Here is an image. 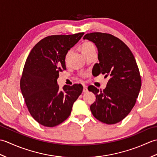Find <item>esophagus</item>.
Returning a JSON list of instances; mask_svg holds the SVG:
<instances>
[{
  "label": "esophagus",
  "mask_w": 157,
  "mask_h": 157,
  "mask_svg": "<svg viewBox=\"0 0 157 157\" xmlns=\"http://www.w3.org/2000/svg\"><path fill=\"white\" fill-rule=\"evenodd\" d=\"M83 92H88V88L87 86L84 85V89H83Z\"/></svg>",
  "instance_id": "1"
}]
</instances>
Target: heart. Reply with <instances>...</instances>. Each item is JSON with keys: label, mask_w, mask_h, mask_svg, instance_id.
I'll list each match as a JSON object with an SVG mask.
<instances>
[{"label": "heart", "mask_w": 157, "mask_h": 157, "mask_svg": "<svg viewBox=\"0 0 157 157\" xmlns=\"http://www.w3.org/2000/svg\"><path fill=\"white\" fill-rule=\"evenodd\" d=\"M92 48H95V46L92 42H86L84 43L82 45V51H88V50L92 49Z\"/></svg>", "instance_id": "heart-1"}]
</instances>
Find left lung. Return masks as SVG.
I'll use <instances>...</instances> for the list:
<instances>
[{"instance_id":"left-lung-1","label":"left lung","mask_w":157,"mask_h":157,"mask_svg":"<svg viewBox=\"0 0 157 157\" xmlns=\"http://www.w3.org/2000/svg\"><path fill=\"white\" fill-rule=\"evenodd\" d=\"M83 39L94 42L98 48L99 63L94 65V75L102 73L109 78L103 90L94 86L88 88L96 95L91 112L100 121L115 124L122 121L136 104L142 85L137 63L128 46L114 36L92 32Z\"/></svg>"}]
</instances>
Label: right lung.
Wrapping results in <instances>:
<instances>
[{
  "mask_svg": "<svg viewBox=\"0 0 157 157\" xmlns=\"http://www.w3.org/2000/svg\"><path fill=\"white\" fill-rule=\"evenodd\" d=\"M84 34L47 36L34 46L26 59L20 88L29 113L40 124L52 128L63 123L82 94V84L60 90L56 80L59 72L66 69L67 53Z\"/></svg>",
  "mask_w": 157,
  "mask_h": 157,
  "instance_id": "obj_1",
  "label": "right lung"
}]
</instances>
